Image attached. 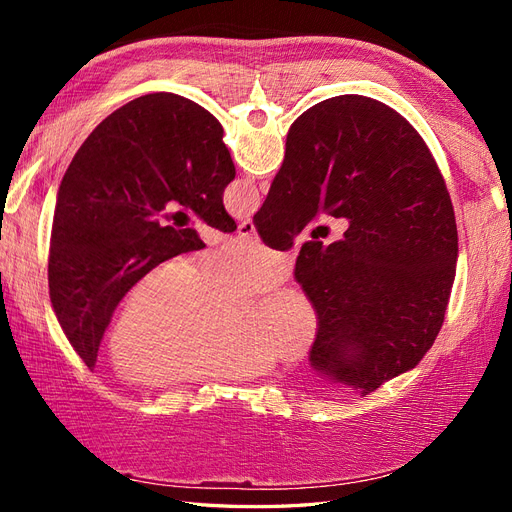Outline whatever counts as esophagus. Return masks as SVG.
<instances>
[{
    "label": "esophagus",
    "mask_w": 512,
    "mask_h": 512,
    "mask_svg": "<svg viewBox=\"0 0 512 512\" xmlns=\"http://www.w3.org/2000/svg\"><path fill=\"white\" fill-rule=\"evenodd\" d=\"M237 232L241 237H256V228H254V222L252 220H243L239 222L237 226Z\"/></svg>",
    "instance_id": "obj_1"
}]
</instances>
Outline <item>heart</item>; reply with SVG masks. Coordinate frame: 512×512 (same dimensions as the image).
<instances>
[{"label": "heart", "instance_id": "1", "mask_svg": "<svg viewBox=\"0 0 512 512\" xmlns=\"http://www.w3.org/2000/svg\"><path fill=\"white\" fill-rule=\"evenodd\" d=\"M282 252L239 239L200 260L164 258L123 297L106 335L117 376L149 386L267 376L282 356H299L316 337L305 294L277 286L239 318L237 297L280 282Z\"/></svg>", "mask_w": 512, "mask_h": 512}]
</instances>
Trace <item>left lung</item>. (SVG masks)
<instances>
[{"instance_id": "obj_1", "label": "left lung", "mask_w": 512, "mask_h": 512, "mask_svg": "<svg viewBox=\"0 0 512 512\" xmlns=\"http://www.w3.org/2000/svg\"><path fill=\"white\" fill-rule=\"evenodd\" d=\"M224 130L203 106L149 94L117 108L76 151L57 192L49 252L55 316L94 369L115 307L147 269L200 250L194 228L168 224V203L222 232L237 228L222 203L235 164Z\"/></svg>"}]
</instances>
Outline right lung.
<instances>
[{
    "label": "right lung",
    "mask_w": 512,
    "mask_h": 512,
    "mask_svg": "<svg viewBox=\"0 0 512 512\" xmlns=\"http://www.w3.org/2000/svg\"><path fill=\"white\" fill-rule=\"evenodd\" d=\"M318 213L342 230L312 235L294 265L318 314L309 361L365 397L436 342L455 280L453 203L404 117L374 98L335 96L290 126L254 226L267 245L290 250Z\"/></svg>",
    "instance_id": "right-lung-1"
}]
</instances>
